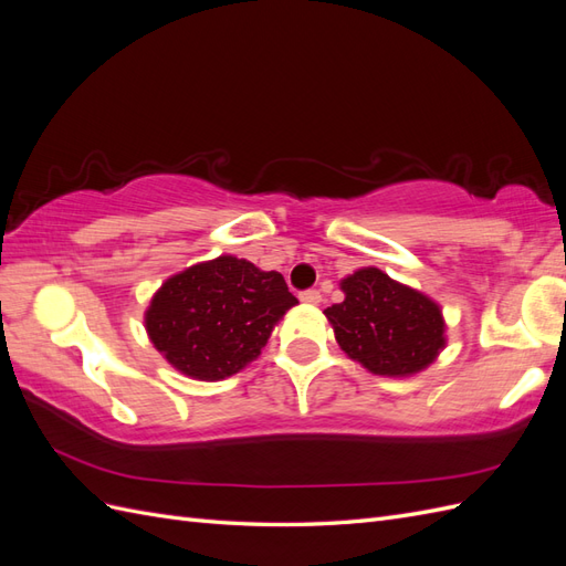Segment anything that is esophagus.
Masks as SVG:
<instances>
[{
  "mask_svg": "<svg viewBox=\"0 0 566 566\" xmlns=\"http://www.w3.org/2000/svg\"><path fill=\"white\" fill-rule=\"evenodd\" d=\"M300 300L304 304H318L321 302V293H318V290H304V293L300 295Z\"/></svg>",
  "mask_w": 566,
  "mask_h": 566,
  "instance_id": "esophagus-1",
  "label": "esophagus"
}]
</instances>
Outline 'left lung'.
Returning <instances> with one entry per match:
<instances>
[{"label": "left lung", "mask_w": 566, "mask_h": 566, "mask_svg": "<svg viewBox=\"0 0 566 566\" xmlns=\"http://www.w3.org/2000/svg\"><path fill=\"white\" fill-rule=\"evenodd\" d=\"M345 300L325 310L339 349L385 378H410L447 347L441 306L420 290L364 266L339 281Z\"/></svg>", "instance_id": "left-lung-1"}]
</instances>
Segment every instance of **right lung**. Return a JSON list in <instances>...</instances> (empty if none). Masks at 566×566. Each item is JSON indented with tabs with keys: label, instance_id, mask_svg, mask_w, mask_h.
Here are the masks:
<instances>
[{
	"label": "right lung",
	"instance_id": "add662e5",
	"mask_svg": "<svg viewBox=\"0 0 566 566\" xmlns=\"http://www.w3.org/2000/svg\"><path fill=\"white\" fill-rule=\"evenodd\" d=\"M295 304L279 271L221 254L169 276L150 297L144 325L169 366L217 382L254 361Z\"/></svg>",
	"mask_w": 566,
	"mask_h": 566
}]
</instances>
